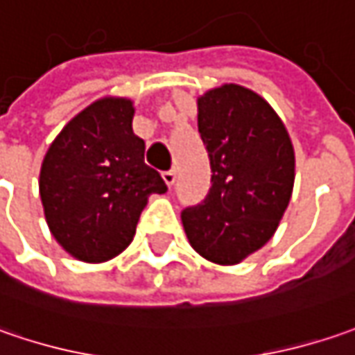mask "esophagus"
Returning <instances> with one entry per match:
<instances>
[{"mask_svg": "<svg viewBox=\"0 0 355 355\" xmlns=\"http://www.w3.org/2000/svg\"><path fill=\"white\" fill-rule=\"evenodd\" d=\"M163 180H165L168 187H173V184H175V180H177V171H175V168L163 171Z\"/></svg>", "mask_w": 355, "mask_h": 355, "instance_id": "esophagus-1", "label": "esophagus"}]
</instances>
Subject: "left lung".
<instances>
[{
    "mask_svg": "<svg viewBox=\"0 0 355 355\" xmlns=\"http://www.w3.org/2000/svg\"><path fill=\"white\" fill-rule=\"evenodd\" d=\"M198 131L212 184L200 204L182 210V226L202 257L236 265L271 239L287 210L293 143L273 107L238 84L198 98Z\"/></svg>",
    "mask_w": 355,
    "mask_h": 355,
    "instance_id": "left-lung-1",
    "label": "left lung"
}]
</instances>
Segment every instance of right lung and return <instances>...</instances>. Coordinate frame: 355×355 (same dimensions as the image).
I'll list each match as a JSON object with an SVG mask.
<instances>
[{
	"mask_svg": "<svg viewBox=\"0 0 355 355\" xmlns=\"http://www.w3.org/2000/svg\"><path fill=\"white\" fill-rule=\"evenodd\" d=\"M131 121V100H98L68 121L44 155L39 190L46 224L80 261L121 253L149 194L166 192L165 180L145 163V141Z\"/></svg>",
	"mask_w": 355,
	"mask_h": 355,
	"instance_id": "obj_1",
	"label": "right lung"
}]
</instances>
